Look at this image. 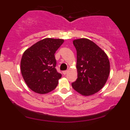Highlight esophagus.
<instances>
[{"label":"esophagus","instance_id":"34e87169","mask_svg":"<svg viewBox=\"0 0 130 130\" xmlns=\"http://www.w3.org/2000/svg\"><path fill=\"white\" fill-rule=\"evenodd\" d=\"M67 73H68V70H65V71H63V74L64 75L66 74Z\"/></svg>","mask_w":130,"mask_h":130}]
</instances>
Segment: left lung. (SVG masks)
I'll return each mask as SVG.
<instances>
[{"instance_id":"1","label":"left lung","mask_w":130,"mask_h":130,"mask_svg":"<svg viewBox=\"0 0 130 130\" xmlns=\"http://www.w3.org/2000/svg\"><path fill=\"white\" fill-rule=\"evenodd\" d=\"M77 51V79L72 83L74 90L84 96L101 90L110 74V65L106 53L88 39L73 40Z\"/></svg>"}]
</instances>
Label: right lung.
<instances>
[{"instance_id":"add662e5","label":"right lung","mask_w":130,"mask_h":130,"mask_svg":"<svg viewBox=\"0 0 130 130\" xmlns=\"http://www.w3.org/2000/svg\"><path fill=\"white\" fill-rule=\"evenodd\" d=\"M60 39L46 38L23 53L20 70L28 87L35 93L46 94L54 90L62 74L56 69V51L63 43Z\"/></svg>"}]
</instances>
